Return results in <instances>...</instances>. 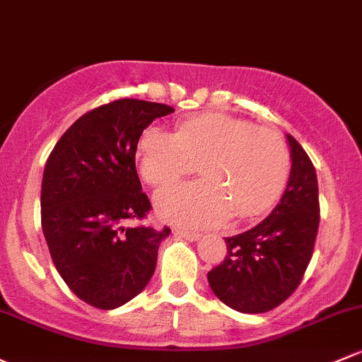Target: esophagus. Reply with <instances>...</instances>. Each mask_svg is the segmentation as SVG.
<instances>
[{"mask_svg":"<svg viewBox=\"0 0 362 362\" xmlns=\"http://www.w3.org/2000/svg\"><path fill=\"white\" fill-rule=\"evenodd\" d=\"M175 234H177L178 238L187 239V241H197V239L201 238L199 232H192V230H187V229H175Z\"/></svg>","mask_w":362,"mask_h":362,"instance_id":"1","label":"esophagus"}]
</instances>
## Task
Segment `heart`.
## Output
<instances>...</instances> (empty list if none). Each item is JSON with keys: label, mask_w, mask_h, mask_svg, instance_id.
I'll return each instance as SVG.
<instances>
[{"label": "heart", "mask_w": 362, "mask_h": 362, "mask_svg": "<svg viewBox=\"0 0 362 362\" xmlns=\"http://www.w3.org/2000/svg\"><path fill=\"white\" fill-rule=\"evenodd\" d=\"M139 171L159 187L199 165L203 180L173 184L158 194L159 215L182 226L206 227L234 213L251 218L272 206L286 187L291 159L272 128L222 112L191 116L171 133L151 127L136 146Z\"/></svg>", "instance_id": "heart-1"}]
</instances>
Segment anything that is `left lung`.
<instances>
[{"mask_svg": "<svg viewBox=\"0 0 362 362\" xmlns=\"http://www.w3.org/2000/svg\"><path fill=\"white\" fill-rule=\"evenodd\" d=\"M291 173L281 203L264 222L226 238L227 255L208 272L213 293L230 309L262 314L302 283L319 229L317 175L303 147L288 135Z\"/></svg>", "mask_w": 362, "mask_h": 362, "instance_id": "8db88e82", "label": "left lung"}]
</instances>
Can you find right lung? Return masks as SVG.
Masks as SVG:
<instances>
[{"mask_svg": "<svg viewBox=\"0 0 362 362\" xmlns=\"http://www.w3.org/2000/svg\"><path fill=\"white\" fill-rule=\"evenodd\" d=\"M175 109L119 98L83 114L47 159L41 227L53 265L78 298L97 309L123 305L146 288L170 227H127L152 210L135 168L140 135Z\"/></svg>", "mask_w": 362, "mask_h": 362, "instance_id": "right-lung-1", "label": "right lung"}]
</instances>
